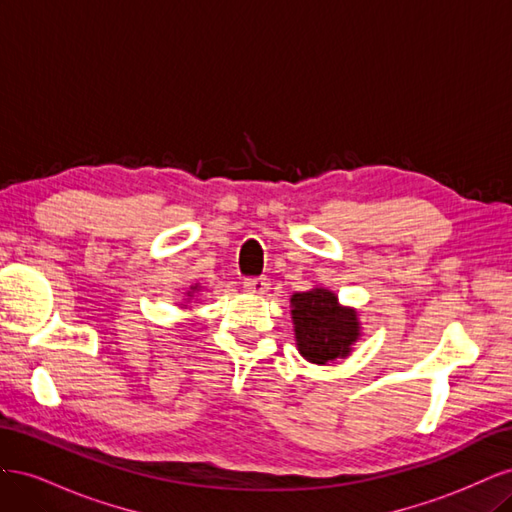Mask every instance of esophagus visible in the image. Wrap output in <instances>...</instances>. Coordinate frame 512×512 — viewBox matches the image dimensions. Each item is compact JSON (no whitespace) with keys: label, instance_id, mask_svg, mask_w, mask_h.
Wrapping results in <instances>:
<instances>
[{"label":"esophagus","instance_id":"1","mask_svg":"<svg viewBox=\"0 0 512 512\" xmlns=\"http://www.w3.org/2000/svg\"><path fill=\"white\" fill-rule=\"evenodd\" d=\"M269 286H271V282L267 280V277H247V280L243 282V288L252 294H265L269 290Z\"/></svg>","mask_w":512,"mask_h":512}]
</instances>
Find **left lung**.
Segmentation results:
<instances>
[{
  "mask_svg": "<svg viewBox=\"0 0 512 512\" xmlns=\"http://www.w3.org/2000/svg\"><path fill=\"white\" fill-rule=\"evenodd\" d=\"M290 316L299 354L316 365L348 359L352 346L363 335L359 312L339 303L337 294L324 286L294 292Z\"/></svg>",
  "mask_w": 512,
  "mask_h": 512,
  "instance_id": "obj_1",
  "label": "left lung"
}]
</instances>
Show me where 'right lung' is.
<instances>
[{"mask_svg":"<svg viewBox=\"0 0 512 512\" xmlns=\"http://www.w3.org/2000/svg\"><path fill=\"white\" fill-rule=\"evenodd\" d=\"M200 290H203V286H198V284L190 286V290H185V299H183V303H190V301L196 297V294H198ZM183 303H179V305H181V307H185V309H188V305H183Z\"/></svg>","mask_w":512,"mask_h":512,"instance_id":"right-lung-1","label":"right lung"}]
</instances>
